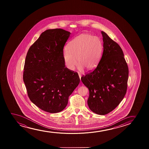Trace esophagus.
Instances as JSON below:
<instances>
[{"mask_svg": "<svg viewBox=\"0 0 149 149\" xmlns=\"http://www.w3.org/2000/svg\"><path fill=\"white\" fill-rule=\"evenodd\" d=\"M79 77L80 79V81H81V75L80 74H79Z\"/></svg>", "mask_w": 149, "mask_h": 149, "instance_id": "1", "label": "esophagus"}]
</instances>
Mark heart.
Masks as SVG:
<instances>
[{"mask_svg":"<svg viewBox=\"0 0 149 149\" xmlns=\"http://www.w3.org/2000/svg\"><path fill=\"white\" fill-rule=\"evenodd\" d=\"M66 49L67 51L63 54V58L68 69L74 70L77 61L78 69L80 72L84 69L91 71L97 67L100 61L103 45L99 37L84 33L70 41Z\"/></svg>","mask_w":149,"mask_h":149,"instance_id":"b5f03b06","label":"heart"}]
</instances>
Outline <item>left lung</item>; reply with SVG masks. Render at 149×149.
Returning <instances> with one entry per match:
<instances>
[{
  "label": "left lung",
  "mask_w": 149,
  "mask_h": 149,
  "mask_svg": "<svg viewBox=\"0 0 149 149\" xmlns=\"http://www.w3.org/2000/svg\"><path fill=\"white\" fill-rule=\"evenodd\" d=\"M103 52L93 71L81 78L89 90L88 104L93 112L105 115L118 106L126 93L129 70L122 49L101 31Z\"/></svg>",
  "instance_id": "obj_1"
}]
</instances>
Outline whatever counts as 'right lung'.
I'll return each instance as SVG.
<instances>
[{
	"mask_svg": "<svg viewBox=\"0 0 149 149\" xmlns=\"http://www.w3.org/2000/svg\"><path fill=\"white\" fill-rule=\"evenodd\" d=\"M71 33L48 29L29 48L25 61L23 81L31 101L42 110L61 112L80 82L77 72L65 67L63 48Z\"/></svg>",
	"mask_w": 149,
	"mask_h": 149,
	"instance_id": "add662e5",
	"label": "right lung"
}]
</instances>
